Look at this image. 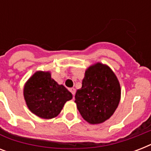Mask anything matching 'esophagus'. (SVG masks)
<instances>
[{
    "label": "esophagus",
    "instance_id": "1",
    "mask_svg": "<svg viewBox=\"0 0 151 151\" xmlns=\"http://www.w3.org/2000/svg\"><path fill=\"white\" fill-rule=\"evenodd\" d=\"M70 92L72 93V95H73V96H74V95H75V92H76L75 88H70Z\"/></svg>",
    "mask_w": 151,
    "mask_h": 151
}]
</instances>
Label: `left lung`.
<instances>
[{"instance_id":"left-lung-1","label":"left lung","mask_w":151,"mask_h":151,"mask_svg":"<svg viewBox=\"0 0 151 151\" xmlns=\"http://www.w3.org/2000/svg\"><path fill=\"white\" fill-rule=\"evenodd\" d=\"M121 98V87L110 67L102 63L90 66L85 72L82 86L75 95L81 115L90 124H99L110 118Z\"/></svg>"}]
</instances>
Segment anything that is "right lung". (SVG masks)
Here are the masks:
<instances>
[{
  "mask_svg": "<svg viewBox=\"0 0 151 151\" xmlns=\"http://www.w3.org/2000/svg\"><path fill=\"white\" fill-rule=\"evenodd\" d=\"M24 98L27 106L37 116L50 119L59 114L72 94L51 78L49 72L38 71L25 85Z\"/></svg>",
  "mask_w": 151,
  "mask_h": 151,
  "instance_id": "1",
  "label": "right lung"
}]
</instances>
